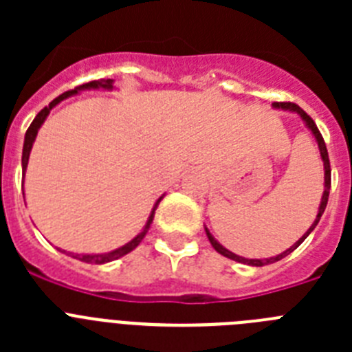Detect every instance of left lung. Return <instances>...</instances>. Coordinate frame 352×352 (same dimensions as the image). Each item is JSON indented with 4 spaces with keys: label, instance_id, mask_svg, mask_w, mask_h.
I'll return each mask as SVG.
<instances>
[{
    "label": "left lung",
    "instance_id": "1",
    "mask_svg": "<svg viewBox=\"0 0 352 352\" xmlns=\"http://www.w3.org/2000/svg\"><path fill=\"white\" fill-rule=\"evenodd\" d=\"M273 107H275V109H284V111H291V113L300 114L301 120L305 121V125L309 126L310 132L314 133V138H316V141H317V146H319V151H321V158H322V162H324V192H322V199H321V204H319V211H317L316 220H314V223H312V226H310L309 231L305 232V234L301 236V238L298 239L296 243L292 245L291 248H287V250L282 252V254H278V256H275V257H268V259H245V257H241V256H236V254H232L231 250H227L226 247H222V245H220L219 241H217V239H214L213 236H211V232L206 229V236H208V239H210V243L213 245L214 250L219 252V254H222L223 257H229V259L236 261V263L248 264V266H266V264H272V263H276V261L284 259V257L289 256V254H291L292 250H296V248L300 247L301 243H303L305 238H307V236H309L310 232L314 231V227H316L317 223H319V220H321L322 213H324V210H326V204H328L329 186H331V169H329L328 149H326L324 139H322L321 132H319V129H317V125H316V123H314L312 118H310L309 114L305 113V111L300 107V105L292 104V102H275V104H273Z\"/></svg>",
    "mask_w": 352,
    "mask_h": 352
}]
</instances>
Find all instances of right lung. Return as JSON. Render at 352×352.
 Segmentation results:
<instances>
[{
	"mask_svg": "<svg viewBox=\"0 0 352 352\" xmlns=\"http://www.w3.org/2000/svg\"><path fill=\"white\" fill-rule=\"evenodd\" d=\"M113 89V79H100V80H91V82H86L82 84V86H79V88L76 89H70V91H65L61 93L58 98H54V100L51 102V104L47 105V107H43L42 111H40L38 114L35 116V120H33V123L30 125V129L26 130V138H24V148H23V170L26 173V167H28V160H30V151L31 148H33V142H35V138H36V133H38V129L42 126V123L45 121V118L49 116V113H51V109L56 107V105L60 104L61 100H65V98H68V96L72 95H77L79 91H82V89ZM162 201V197L158 199L157 203H155L153 210H151V214H149V219L148 222H146L144 229H142L141 232H139L135 238L132 239V241H129L126 245H123V247L116 248V250L113 252H107V254H70L74 259H79L82 261V263H88V264H104V263H111V261L114 259H120V257L126 256L129 252H132L133 248L138 247L139 243L142 241V238L146 236V232L149 231V226H151V222H153V217H155V210H157L158 203ZM63 252V250H61Z\"/></svg>",
	"mask_w": 352,
	"mask_h": 352,
	"instance_id": "obj_1",
	"label": "right lung"
}]
</instances>
